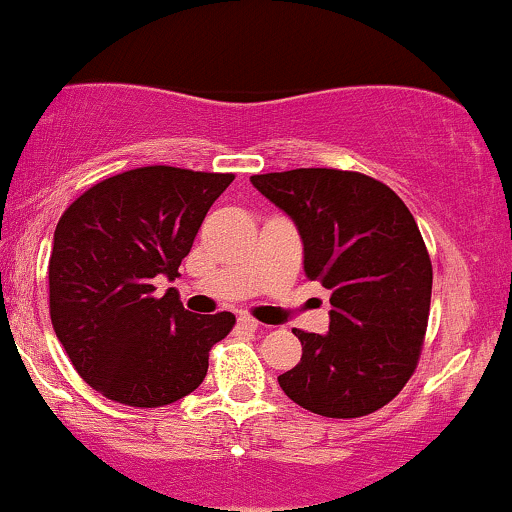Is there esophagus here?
Listing matches in <instances>:
<instances>
[{
	"label": "esophagus",
	"mask_w": 512,
	"mask_h": 512,
	"mask_svg": "<svg viewBox=\"0 0 512 512\" xmlns=\"http://www.w3.org/2000/svg\"><path fill=\"white\" fill-rule=\"evenodd\" d=\"M237 326L242 328V330H256L258 328V321L254 316H249V314H242L237 318Z\"/></svg>",
	"instance_id": "esophagus-1"
}]
</instances>
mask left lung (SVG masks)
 <instances>
[{
  "mask_svg": "<svg viewBox=\"0 0 512 512\" xmlns=\"http://www.w3.org/2000/svg\"><path fill=\"white\" fill-rule=\"evenodd\" d=\"M251 184L297 222L304 273L330 292L328 335L294 328L302 362L278 376L304 410L354 419L381 410L422 357L431 258L410 208L362 172L299 167Z\"/></svg>",
  "mask_w": 512,
  "mask_h": 512,
  "instance_id": "8db88e82",
  "label": "left lung"
}]
</instances>
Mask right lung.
Segmentation results:
<instances>
[{
	"mask_svg": "<svg viewBox=\"0 0 512 512\" xmlns=\"http://www.w3.org/2000/svg\"><path fill=\"white\" fill-rule=\"evenodd\" d=\"M234 174L148 165L93 184L64 210L50 256V318L78 376L107 400L162 407L194 393L234 314L194 316L155 278L182 258Z\"/></svg>",
	"mask_w": 512,
	"mask_h": 512,
	"instance_id": "1",
	"label": "right lung"
}]
</instances>
